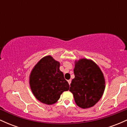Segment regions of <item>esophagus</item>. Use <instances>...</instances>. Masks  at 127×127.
Wrapping results in <instances>:
<instances>
[{"label":"esophagus","instance_id":"obj_1","mask_svg":"<svg viewBox=\"0 0 127 127\" xmlns=\"http://www.w3.org/2000/svg\"><path fill=\"white\" fill-rule=\"evenodd\" d=\"M68 84H69V85H70V84H71V79H69V80H68Z\"/></svg>","mask_w":127,"mask_h":127}]
</instances>
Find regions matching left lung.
Returning a JSON list of instances; mask_svg holds the SVG:
<instances>
[{"instance_id": "8db88e82", "label": "left lung", "mask_w": 127, "mask_h": 127, "mask_svg": "<svg viewBox=\"0 0 127 127\" xmlns=\"http://www.w3.org/2000/svg\"><path fill=\"white\" fill-rule=\"evenodd\" d=\"M74 74L69 91L73 94L76 104L83 109L93 107L104 93L103 73L94 62L83 59L75 62Z\"/></svg>"}]
</instances>
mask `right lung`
I'll list each match as a JSON object with an SVG mask.
<instances>
[{
	"label": "right lung",
	"mask_w": 127,
	"mask_h": 127,
	"mask_svg": "<svg viewBox=\"0 0 127 127\" xmlns=\"http://www.w3.org/2000/svg\"><path fill=\"white\" fill-rule=\"evenodd\" d=\"M30 88L39 101L46 104L56 103L69 85L60 70V63L50 55L40 60L32 70L30 76Z\"/></svg>",
	"instance_id": "add662e5"
}]
</instances>
